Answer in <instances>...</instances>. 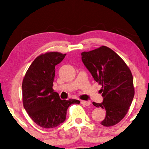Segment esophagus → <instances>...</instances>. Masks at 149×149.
I'll use <instances>...</instances> for the list:
<instances>
[{
	"instance_id": "obj_1",
	"label": "esophagus",
	"mask_w": 149,
	"mask_h": 149,
	"mask_svg": "<svg viewBox=\"0 0 149 149\" xmlns=\"http://www.w3.org/2000/svg\"><path fill=\"white\" fill-rule=\"evenodd\" d=\"M81 104L84 106H89V105H91V102H89V101H84V100L81 102Z\"/></svg>"
}]
</instances>
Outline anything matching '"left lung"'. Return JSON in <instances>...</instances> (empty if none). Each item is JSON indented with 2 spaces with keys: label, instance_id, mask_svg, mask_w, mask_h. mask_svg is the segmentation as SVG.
I'll use <instances>...</instances> for the list:
<instances>
[{
  "label": "left lung",
  "instance_id": "left-lung-1",
  "mask_svg": "<svg viewBox=\"0 0 149 149\" xmlns=\"http://www.w3.org/2000/svg\"><path fill=\"white\" fill-rule=\"evenodd\" d=\"M81 60L95 81L102 85L101 103L93 102L106 110L101 124L112 126L127 114L134 97L133 75L125 62L110 48L102 46L89 52H83Z\"/></svg>",
  "mask_w": 149,
  "mask_h": 149
}]
</instances>
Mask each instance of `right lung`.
<instances>
[{"instance_id":"1","label":"right lung","mask_w":149,"mask_h":149,"mask_svg":"<svg viewBox=\"0 0 149 149\" xmlns=\"http://www.w3.org/2000/svg\"><path fill=\"white\" fill-rule=\"evenodd\" d=\"M65 54L47 52L37 57L30 65L22 83L23 104L29 117L43 128H54L66 118L72 104H79L75 99L62 100L52 89L55 65L60 64Z\"/></svg>"}]
</instances>
